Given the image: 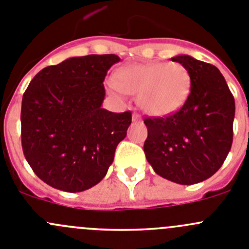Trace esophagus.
Instances as JSON below:
<instances>
[{
    "label": "esophagus",
    "mask_w": 249,
    "mask_h": 249,
    "mask_svg": "<svg viewBox=\"0 0 249 249\" xmlns=\"http://www.w3.org/2000/svg\"><path fill=\"white\" fill-rule=\"evenodd\" d=\"M132 122H141V115L139 113H134L132 114Z\"/></svg>",
    "instance_id": "1"
}]
</instances>
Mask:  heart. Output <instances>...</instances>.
Instances as JSON below:
<instances>
[{"instance_id":"obj_1","label":"heart","mask_w":249,"mask_h":249,"mask_svg":"<svg viewBox=\"0 0 249 249\" xmlns=\"http://www.w3.org/2000/svg\"><path fill=\"white\" fill-rule=\"evenodd\" d=\"M191 85L189 69L178 62L127 64L109 81L113 92L137 95L142 110L153 117L178 112L189 100Z\"/></svg>"}]
</instances>
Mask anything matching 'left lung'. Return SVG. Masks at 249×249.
Wrapping results in <instances>:
<instances>
[{"label": "left lung", "mask_w": 249, "mask_h": 249, "mask_svg": "<svg viewBox=\"0 0 249 249\" xmlns=\"http://www.w3.org/2000/svg\"><path fill=\"white\" fill-rule=\"evenodd\" d=\"M171 60L191 74V93L178 112L146 118L147 161L161 178L194 185L211 178L223 165L232 144L235 100L216 67L178 54Z\"/></svg>", "instance_id": "8db88e82"}]
</instances>
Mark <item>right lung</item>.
I'll use <instances>...</instances> for the list:
<instances>
[{
    "label": "right lung",
    "instance_id": "1",
    "mask_svg": "<svg viewBox=\"0 0 249 249\" xmlns=\"http://www.w3.org/2000/svg\"><path fill=\"white\" fill-rule=\"evenodd\" d=\"M117 54L71 57L38 71L21 101V146L47 185L81 192L97 185L131 124V112L102 108L107 71Z\"/></svg>",
    "mask_w": 249,
    "mask_h": 249
}]
</instances>
